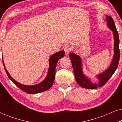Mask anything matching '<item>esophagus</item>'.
I'll return each instance as SVG.
<instances>
[{
    "mask_svg": "<svg viewBox=\"0 0 122 122\" xmlns=\"http://www.w3.org/2000/svg\"><path fill=\"white\" fill-rule=\"evenodd\" d=\"M64 49L65 53H66V56H68L69 52L71 51V47L70 46H64V49Z\"/></svg>",
    "mask_w": 122,
    "mask_h": 122,
    "instance_id": "34e87169",
    "label": "esophagus"
}]
</instances>
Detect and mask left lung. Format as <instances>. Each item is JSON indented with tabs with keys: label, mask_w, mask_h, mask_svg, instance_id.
<instances>
[{
	"label": "left lung",
	"mask_w": 122,
	"mask_h": 122,
	"mask_svg": "<svg viewBox=\"0 0 122 122\" xmlns=\"http://www.w3.org/2000/svg\"><path fill=\"white\" fill-rule=\"evenodd\" d=\"M106 19L107 21L108 27L110 28V29L113 31V34H114V54L111 64L110 65L108 69H107L104 72L97 76V78L99 79V84H93L83 74L82 69H81V61L79 56L73 53H71L69 54V57L72 64L73 71H74L76 82L81 87L86 89H97L98 87L104 86L114 74L119 64L120 58L119 48V38L118 31L113 18L111 16L107 15Z\"/></svg>",
	"instance_id": "obj_1"
}]
</instances>
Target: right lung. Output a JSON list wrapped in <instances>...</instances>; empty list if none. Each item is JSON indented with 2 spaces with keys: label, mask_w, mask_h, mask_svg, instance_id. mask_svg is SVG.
Listing matches in <instances>:
<instances>
[{
  "label": "right lung",
  "mask_w": 122,
  "mask_h": 122,
  "mask_svg": "<svg viewBox=\"0 0 122 122\" xmlns=\"http://www.w3.org/2000/svg\"><path fill=\"white\" fill-rule=\"evenodd\" d=\"M65 55V52L64 51H61L55 53L51 56L49 60V68L48 70V73L47 76H46L43 81L39 84L35 85V86H25L20 84L17 81H15L10 74L8 73L7 70L5 67V65L4 61H3V66H4L5 71L7 74V76L12 81L14 84L19 88L20 89L22 90L23 92H25L28 94H36V93H41L43 92L46 91L49 89L52 86L53 83L54 82L55 79V75H56V68L57 64L58 61L59 59H61Z\"/></svg>",
  "instance_id": "1"
}]
</instances>
